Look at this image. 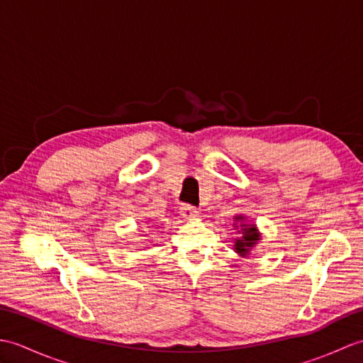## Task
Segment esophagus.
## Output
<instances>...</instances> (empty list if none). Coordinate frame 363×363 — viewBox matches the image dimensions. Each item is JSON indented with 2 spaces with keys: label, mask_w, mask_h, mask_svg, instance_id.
Segmentation results:
<instances>
[{
  "label": "esophagus",
  "mask_w": 363,
  "mask_h": 363,
  "mask_svg": "<svg viewBox=\"0 0 363 363\" xmlns=\"http://www.w3.org/2000/svg\"><path fill=\"white\" fill-rule=\"evenodd\" d=\"M198 213H199V212L195 209V207H191V206L184 204V206L181 207V215H182V218H187V220L196 218V217H198Z\"/></svg>",
  "instance_id": "1"
}]
</instances>
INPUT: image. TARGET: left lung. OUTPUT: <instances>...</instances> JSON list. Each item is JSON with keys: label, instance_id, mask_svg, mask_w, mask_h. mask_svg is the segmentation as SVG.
I'll return each instance as SVG.
<instances>
[{"label": "left lung", "instance_id": "left-lung-1", "mask_svg": "<svg viewBox=\"0 0 363 363\" xmlns=\"http://www.w3.org/2000/svg\"><path fill=\"white\" fill-rule=\"evenodd\" d=\"M234 230L238 234V237L234 240V251L240 257H248L251 251L262 240V234L256 223L248 220L246 215H234Z\"/></svg>", "mask_w": 363, "mask_h": 363}]
</instances>
